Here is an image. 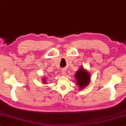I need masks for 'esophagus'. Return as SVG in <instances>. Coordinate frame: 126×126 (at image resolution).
Here are the masks:
<instances>
[{
	"instance_id": "esophagus-1",
	"label": "esophagus",
	"mask_w": 126,
	"mask_h": 126,
	"mask_svg": "<svg viewBox=\"0 0 126 126\" xmlns=\"http://www.w3.org/2000/svg\"><path fill=\"white\" fill-rule=\"evenodd\" d=\"M61 75H63V76L65 75L66 74V70H65V69H64V68H63V69H61Z\"/></svg>"
}]
</instances>
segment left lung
<instances>
[{
  "label": "left lung",
  "mask_w": 126,
  "mask_h": 126,
  "mask_svg": "<svg viewBox=\"0 0 126 126\" xmlns=\"http://www.w3.org/2000/svg\"><path fill=\"white\" fill-rule=\"evenodd\" d=\"M77 84L80 90L83 89L89 84L91 80V76L86 69H84L83 66H80L79 69L76 72L75 76Z\"/></svg>",
  "instance_id": "8db88e82"
}]
</instances>
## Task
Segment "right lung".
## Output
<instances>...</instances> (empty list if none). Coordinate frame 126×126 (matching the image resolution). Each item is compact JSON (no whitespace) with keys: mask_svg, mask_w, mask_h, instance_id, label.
I'll use <instances>...</instances> for the list:
<instances>
[{"mask_svg":"<svg viewBox=\"0 0 126 126\" xmlns=\"http://www.w3.org/2000/svg\"><path fill=\"white\" fill-rule=\"evenodd\" d=\"M43 80H42V81H43V84H46V83H47V81H46V78H45L44 77L43 78Z\"/></svg>","mask_w":126,"mask_h":126,"instance_id":"add662e5","label":"right lung"}]
</instances>
